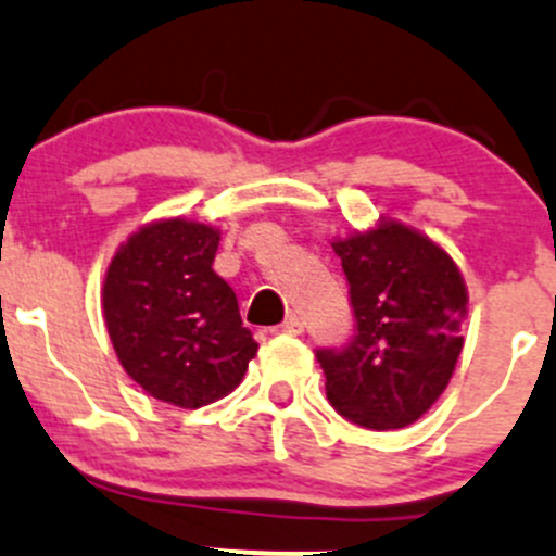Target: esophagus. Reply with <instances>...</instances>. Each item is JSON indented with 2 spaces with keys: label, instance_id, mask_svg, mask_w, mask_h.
<instances>
[{
  "label": "esophagus",
  "instance_id": "obj_1",
  "mask_svg": "<svg viewBox=\"0 0 556 556\" xmlns=\"http://www.w3.org/2000/svg\"><path fill=\"white\" fill-rule=\"evenodd\" d=\"M302 329H305V324H302L300 316H289L283 324H278L276 332H283V334H302Z\"/></svg>",
  "mask_w": 556,
  "mask_h": 556
}]
</instances>
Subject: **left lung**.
I'll return each instance as SVG.
<instances>
[{
    "label": "left lung",
    "instance_id": "left-lung-1",
    "mask_svg": "<svg viewBox=\"0 0 556 556\" xmlns=\"http://www.w3.org/2000/svg\"><path fill=\"white\" fill-rule=\"evenodd\" d=\"M332 249L349 278L356 334L345 349L316 351L329 403L367 430L414 425L463 354V273L427 235L387 218Z\"/></svg>",
    "mask_w": 556,
    "mask_h": 556
}]
</instances>
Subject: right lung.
Returning <instances> with one entry per match:
<instances>
[{"label":"right lung","mask_w":556,"mask_h":556,"mask_svg":"<svg viewBox=\"0 0 556 556\" xmlns=\"http://www.w3.org/2000/svg\"><path fill=\"white\" fill-rule=\"evenodd\" d=\"M222 232L162 218L129 235L102 286L121 367L151 397L202 408L227 397L256 356L232 286L213 273Z\"/></svg>","instance_id":"obj_1"}]
</instances>
